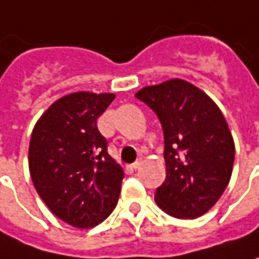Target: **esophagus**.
Masks as SVG:
<instances>
[{"mask_svg": "<svg viewBox=\"0 0 259 259\" xmlns=\"http://www.w3.org/2000/svg\"><path fill=\"white\" fill-rule=\"evenodd\" d=\"M141 165H143V161H141V160H138V161H135V163L131 164V168H133V170H138Z\"/></svg>", "mask_w": 259, "mask_h": 259, "instance_id": "34e87169", "label": "esophagus"}]
</instances>
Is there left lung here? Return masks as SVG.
<instances>
[{
  "mask_svg": "<svg viewBox=\"0 0 259 259\" xmlns=\"http://www.w3.org/2000/svg\"><path fill=\"white\" fill-rule=\"evenodd\" d=\"M135 96L154 111L164 133L165 180L155 203L179 219H196L221 199L235 160V143L222 111L183 79L145 86Z\"/></svg>",
  "mask_w": 259,
  "mask_h": 259,
  "instance_id": "1",
  "label": "left lung"
}]
</instances>
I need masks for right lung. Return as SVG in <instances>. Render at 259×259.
Returning a JSON list of instances; mask_svg holds the SVG:
<instances>
[{"label": "right lung", "instance_id": "1", "mask_svg": "<svg viewBox=\"0 0 259 259\" xmlns=\"http://www.w3.org/2000/svg\"><path fill=\"white\" fill-rule=\"evenodd\" d=\"M114 94L73 92L47 108L35 122L28 168L38 196L59 219L86 229L112 213L122 167L108 154L96 121Z\"/></svg>", "mask_w": 259, "mask_h": 259}]
</instances>
